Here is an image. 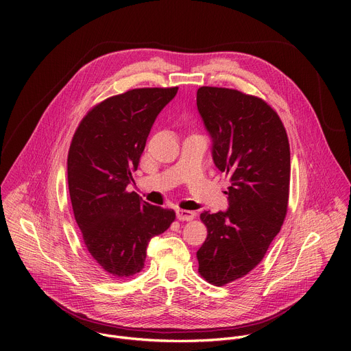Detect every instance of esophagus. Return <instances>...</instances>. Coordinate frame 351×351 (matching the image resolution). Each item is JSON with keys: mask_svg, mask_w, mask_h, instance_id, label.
<instances>
[{"mask_svg": "<svg viewBox=\"0 0 351 351\" xmlns=\"http://www.w3.org/2000/svg\"><path fill=\"white\" fill-rule=\"evenodd\" d=\"M194 211H195V208H194V206H193V204L183 202V203L180 204V210H179V218H183V219H190V218H193V215H194Z\"/></svg>", "mask_w": 351, "mask_h": 351, "instance_id": "esophagus-1", "label": "esophagus"}]
</instances>
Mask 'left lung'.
Masks as SVG:
<instances>
[{
	"label": "left lung",
	"mask_w": 351,
	"mask_h": 351,
	"mask_svg": "<svg viewBox=\"0 0 351 351\" xmlns=\"http://www.w3.org/2000/svg\"><path fill=\"white\" fill-rule=\"evenodd\" d=\"M175 95V90L136 88L111 97L87 114L71 144L68 184L75 219L90 254L118 276L143 269L149 240L176 217L162 207V198L153 202L130 187V171L138 167L148 133Z\"/></svg>",
	"instance_id": "8db88e82"
}]
</instances>
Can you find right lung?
<instances>
[{
	"label": "right lung",
	"mask_w": 351,
	"mask_h": 351,
	"mask_svg": "<svg viewBox=\"0 0 351 351\" xmlns=\"http://www.w3.org/2000/svg\"><path fill=\"white\" fill-rule=\"evenodd\" d=\"M197 110L211 137L214 164L229 178L226 207L199 215L208 234L197 252L198 272L222 286L254 269L280 230L289 199V141L261 98L202 87Z\"/></svg>",
	"instance_id": "obj_1"
}]
</instances>
